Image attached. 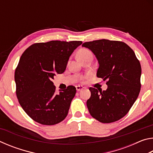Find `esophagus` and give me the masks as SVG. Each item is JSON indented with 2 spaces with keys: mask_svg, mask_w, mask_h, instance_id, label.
I'll use <instances>...</instances> for the list:
<instances>
[{
  "mask_svg": "<svg viewBox=\"0 0 153 153\" xmlns=\"http://www.w3.org/2000/svg\"><path fill=\"white\" fill-rule=\"evenodd\" d=\"M76 88L77 91H80V90H82L84 89V87L82 86H76Z\"/></svg>",
  "mask_w": 153,
  "mask_h": 153,
  "instance_id": "1",
  "label": "esophagus"
}]
</instances>
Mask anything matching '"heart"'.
Segmentation results:
<instances>
[{
	"label": "heart",
	"instance_id": "b5f03b06",
	"mask_svg": "<svg viewBox=\"0 0 153 153\" xmlns=\"http://www.w3.org/2000/svg\"><path fill=\"white\" fill-rule=\"evenodd\" d=\"M90 55H92L91 51L88 50V49H86V48L81 49V50L79 51L78 53H77V57H78L79 60L80 59L86 57V56H90Z\"/></svg>",
	"mask_w": 153,
	"mask_h": 153
}]
</instances>
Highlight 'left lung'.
Here are the masks:
<instances>
[{"label": "left lung", "mask_w": 153, "mask_h": 153, "mask_svg": "<svg viewBox=\"0 0 153 153\" xmlns=\"http://www.w3.org/2000/svg\"><path fill=\"white\" fill-rule=\"evenodd\" d=\"M83 47L91 51L98 65L97 76L107 80L106 90L90 88L86 105L92 117L111 123L123 117L140 91L141 66L135 53L126 43L106 39L87 42Z\"/></svg>", "instance_id": "8db88e82"}]
</instances>
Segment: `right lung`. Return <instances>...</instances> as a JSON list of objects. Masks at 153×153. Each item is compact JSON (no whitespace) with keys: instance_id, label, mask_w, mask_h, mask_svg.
<instances>
[{"instance_id":"obj_1","label":"right lung","mask_w":153,"mask_h":153,"mask_svg":"<svg viewBox=\"0 0 153 153\" xmlns=\"http://www.w3.org/2000/svg\"><path fill=\"white\" fill-rule=\"evenodd\" d=\"M82 41H50L31 45L15 69L16 94L20 105L36 122L51 126L67 117L76 88L69 86L55 93L52 80L63 73L69 59Z\"/></svg>"}]
</instances>
